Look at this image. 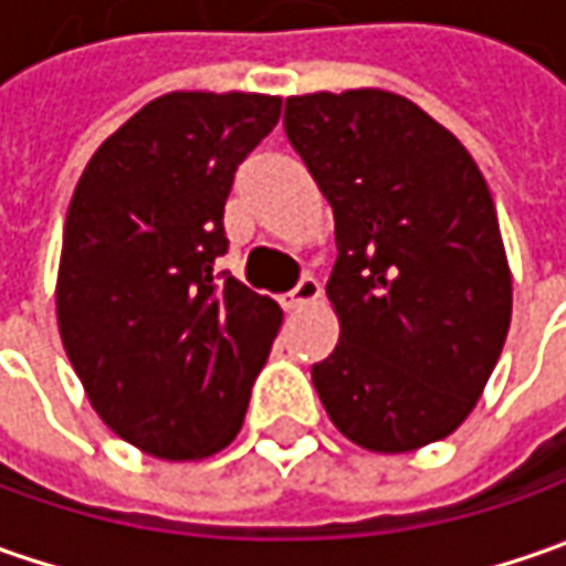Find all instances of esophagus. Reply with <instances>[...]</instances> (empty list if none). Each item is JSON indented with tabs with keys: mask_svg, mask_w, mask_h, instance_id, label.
Here are the masks:
<instances>
[{
	"mask_svg": "<svg viewBox=\"0 0 566 566\" xmlns=\"http://www.w3.org/2000/svg\"><path fill=\"white\" fill-rule=\"evenodd\" d=\"M317 298H321V283L312 280V276H305L293 293L283 295V308H305V305H315Z\"/></svg>",
	"mask_w": 566,
	"mask_h": 566,
	"instance_id": "34e87169",
	"label": "esophagus"
}]
</instances>
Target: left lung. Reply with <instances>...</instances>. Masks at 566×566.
Wrapping results in <instances>:
<instances>
[{"label": "left lung", "mask_w": 566, "mask_h": 566, "mask_svg": "<svg viewBox=\"0 0 566 566\" xmlns=\"http://www.w3.org/2000/svg\"><path fill=\"white\" fill-rule=\"evenodd\" d=\"M286 138L334 207L337 349L312 365L331 422L371 453L453 434L511 331L513 280L482 169L412 99H286Z\"/></svg>", "instance_id": "left-lung-1"}]
</instances>
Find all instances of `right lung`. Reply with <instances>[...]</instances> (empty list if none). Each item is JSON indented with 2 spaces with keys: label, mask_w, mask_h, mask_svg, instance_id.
<instances>
[{
  "label": "right lung",
  "mask_w": 566,
  "mask_h": 566,
  "mask_svg": "<svg viewBox=\"0 0 566 566\" xmlns=\"http://www.w3.org/2000/svg\"><path fill=\"white\" fill-rule=\"evenodd\" d=\"M271 94L172 91L99 144L77 179L55 280L65 356L97 416L160 460L239 434L280 305L213 276L239 164L271 135Z\"/></svg>",
  "instance_id": "add662e5"
}]
</instances>
